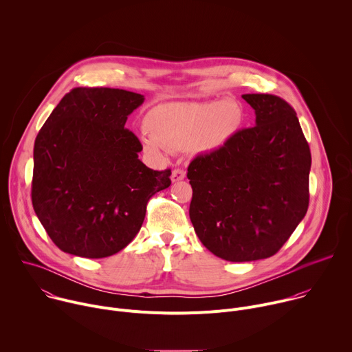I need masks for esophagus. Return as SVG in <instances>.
Returning a JSON list of instances; mask_svg holds the SVG:
<instances>
[{"label":"esophagus","instance_id":"34e87169","mask_svg":"<svg viewBox=\"0 0 352 352\" xmlns=\"http://www.w3.org/2000/svg\"><path fill=\"white\" fill-rule=\"evenodd\" d=\"M185 178V171L182 168H175L173 170L171 173V181L173 182H178V181H182Z\"/></svg>","mask_w":352,"mask_h":352}]
</instances>
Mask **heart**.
Listing matches in <instances>:
<instances>
[{
  "label": "heart",
  "instance_id": "obj_1",
  "mask_svg": "<svg viewBox=\"0 0 352 352\" xmlns=\"http://www.w3.org/2000/svg\"><path fill=\"white\" fill-rule=\"evenodd\" d=\"M242 123V109L229 100L159 107L146 117L149 135L142 137V144L153 155H160L163 148L182 151L188 146L195 152H212L235 137Z\"/></svg>",
  "mask_w": 352,
  "mask_h": 352
}]
</instances>
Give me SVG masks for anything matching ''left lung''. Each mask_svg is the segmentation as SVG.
<instances>
[{
    "label": "left lung",
    "mask_w": 352,
    "mask_h": 352,
    "mask_svg": "<svg viewBox=\"0 0 352 352\" xmlns=\"http://www.w3.org/2000/svg\"><path fill=\"white\" fill-rule=\"evenodd\" d=\"M256 126L188 167L189 217L217 257L268 258L287 242L309 203L311 152L294 109L271 94H245Z\"/></svg>",
    "instance_id": "obj_1"
}]
</instances>
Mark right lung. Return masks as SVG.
Wrapping results in <instances>:
<instances>
[{
	"label": "right lung",
	"mask_w": 352,
	"mask_h": 352,
	"mask_svg": "<svg viewBox=\"0 0 352 352\" xmlns=\"http://www.w3.org/2000/svg\"><path fill=\"white\" fill-rule=\"evenodd\" d=\"M144 95L119 88H73L34 142L33 208L65 253L104 258L140 232L149 199L171 185V170L146 167L142 145L124 129Z\"/></svg>",
	"instance_id": "1"
}]
</instances>
